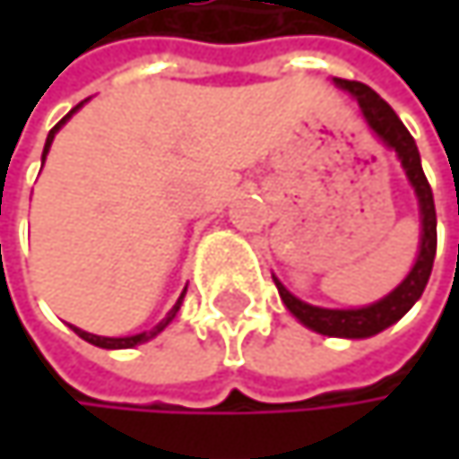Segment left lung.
I'll return each instance as SVG.
<instances>
[{
	"instance_id": "8db88e82",
	"label": "left lung",
	"mask_w": 459,
	"mask_h": 459,
	"mask_svg": "<svg viewBox=\"0 0 459 459\" xmlns=\"http://www.w3.org/2000/svg\"><path fill=\"white\" fill-rule=\"evenodd\" d=\"M340 90H345L361 108V117L367 122V127L372 130V135L380 140L385 148H391L399 161L402 169L410 180L417 196V207H420V247H417V257L410 273L402 279V284L396 290H391L385 298H380L377 303L361 306V308H321L311 306L300 298H295L276 276V290L281 295V303L287 306V311L300 321L303 326L326 334V337H345V340H364L372 337L383 329H388L391 324L402 319L414 303L420 300L428 279H430V268H433V257H436V207H433V191L425 180L422 164H420V151L414 145V138L410 130L402 125V119L396 117V111L367 84L361 82H348V79H332Z\"/></svg>"
}]
</instances>
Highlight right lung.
Masks as SVG:
<instances>
[{"mask_svg":"<svg viewBox=\"0 0 459 459\" xmlns=\"http://www.w3.org/2000/svg\"><path fill=\"white\" fill-rule=\"evenodd\" d=\"M84 103H87V100H84ZM84 103L74 106V108H71V111H68V114H65V117H63V119H60V122L52 127V130H49V135H47V143H45V151H42V167H45V159H47V153H49V145H52V140H55V135H57V130H60V127H63V125H65V122H68V119H71V117H74V114L82 108V106H84ZM180 303H183V295L178 298V303L172 306V311H169L164 319L159 321L153 329H145V332H140V334H127V337H103V334L84 332V329H79V326H74V324H71V329H74V332H76L82 340H87V342H92V345H98V348H108V351H119V348H135V345H140V342H148V340H153L159 332H164V326H167L169 321L178 316V311H180Z\"/></svg>","mask_w":459,"mask_h":459,"instance_id":"right-lung-1","label":"right lung"}]
</instances>
